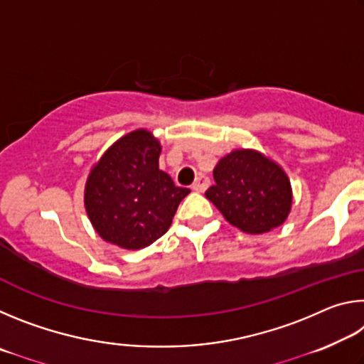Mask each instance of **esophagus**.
I'll return each mask as SVG.
<instances>
[{"label":"esophagus","mask_w":364,"mask_h":364,"mask_svg":"<svg viewBox=\"0 0 364 364\" xmlns=\"http://www.w3.org/2000/svg\"><path fill=\"white\" fill-rule=\"evenodd\" d=\"M208 184H210L208 176L199 175L196 178V181L193 183V191H196V193H204V191L208 188Z\"/></svg>","instance_id":"34e87169"}]
</instances>
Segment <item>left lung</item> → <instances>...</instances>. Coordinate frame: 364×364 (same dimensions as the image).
<instances>
[{"label": "left lung", "instance_id": "obj_1", "mask_svg": "<svg viewBox=\"0 0 364 364\" xmlns=\"http://www.w3.org/2000/svg\"><path fill=\"white\" fill-rule=\"evenodd\" d=\"M205 197L226 221L249 234L268 232L284 223L292 207L291 181L278 164L252 149L228 154L213 170Z\"/></svg>", "mask_w": 364, "mask_h": 364}]
</instances>
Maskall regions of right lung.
<instances>
[{"label":"right lung","mask_w":364,"mask_h":364,"mask_svg":"<svg viewBox=\"0 0 364 364\" xmlns=\"http://www.w3.org/2000/svg\"><path fill=\"white\" fill-rule=\"evenodd\" d=\"M162 147L147 130L122 136L104 152L85 186V208L96 232L127 250L147 247L168 231L191 191L159 168Z\"/></svg>","instance_id":"right-lung-1"}]
</instances>
